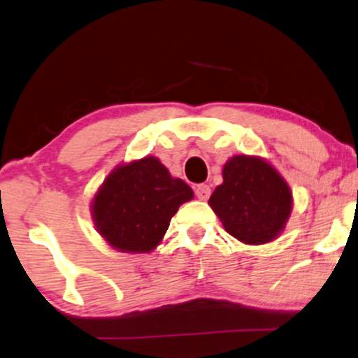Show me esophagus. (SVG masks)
<instances>
[{"mask_svg": "<svg viewBox=\"0 0 358 358\" xmlns=\"http://www.w3.org/2000/svg\"><path fill=\"white\" fill-rule=\"evenodd\" d=\"M195 195H197L200 200H207L210 195V187L206 185V183H200V185L195 187Z\"/></svg>", "mask_w": 358, "mask_h": 358, "instance_id": "34e87169", "label": "esophagus"}]
</instances>
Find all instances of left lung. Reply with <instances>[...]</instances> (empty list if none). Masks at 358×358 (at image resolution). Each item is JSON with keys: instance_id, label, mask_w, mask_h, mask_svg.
Masks as SVG:
<instances>
[{"instance_id": "1", "label": "left lung", "mask_w": 358, "mask_h": 358, "mask_svg": "<svg viewBox=\"0 0 358 358\" xmlns=\"http://www.w3.org/2000/svg\"><path fill=\"white\" fill-rule=\"evenodd\" d=\"M209 206L224 229L246 245L273 241L292 210V194L272 164L257 156H233Z\"/></svg>"}]
</instances>
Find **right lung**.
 <instances>
[{
  "mask_svg": "<svg viewBox=\"0 0 358 358\" xmlns=\"http://www.w3.org/2000/svg\"><path fill=\"white\" fill-rule=\"evenodd\" d=\"M194 199L183 180L173 178L155 156L115 168L92 203L98 233L115 250L149 253L163 239L173 215Z\"/></svg>",
  "mask_w": 358,
  "mask_h": 358,
  "instance_id": "add662e5",
  "label": "right lung"
}]
</instances>
